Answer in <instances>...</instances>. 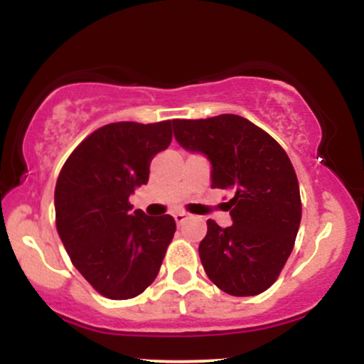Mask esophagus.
Returning <instances> with one entry per match:
<instances>
[{
  "label": "esophagus",
  "mask_w": 364,
  "mask_h": 364,
  "mask_svg": "<svg viewBox=\"0 0 364 364\" xmlns=\"http://www.w3.org/2000/svg\"><path fill=\"white\" fill-rule=\"evenodd\" d=\"M173 217H174V220H176L178 224H181L188 219V214H185V212H176V214H174Z\"/></svg>",
  "instance_id": "esophagus-1"
}]
</instances>
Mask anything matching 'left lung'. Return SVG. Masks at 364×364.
I'll return each mask as SVG.
<instances>
[{
  "mask_svg": "<svg viewBox=\"0 0 364 364\" xmlns=\"http://www.w3.org/2000/svg\"><path fill=\"white\" fill-rule=\"evenodd\" d=\"M174 139L210 162L212 188L235 193L232 225L207 220L198 246L212 282L231 296H255L277 281L301 223L299 185L289 157L272 136L236 114L174 119Z\"/></svg>",
  "mask_w": 364,
  "mask_h": 364,
  "instance_id": "1",
  "label": "left lung"
}]
</instances>
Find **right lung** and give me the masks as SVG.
I'll return each mask as SVG.
<instances>
[{"label": "right lung", "mask_w": 364, "mask_h": 364, "mask_svg": "<svg viewBox=\"0 0 364 364\" xmlns=\"http://www.w3.org/2000/svg\"><path fill=\"white\" fill-rule=\"evenodd\" d=\"M173 121H121L95 129L73 150L54 190L56 228L75 269L109 299H129L157 277L176 231L171 215L132 210L150 162L169 147Z\"/></svg>", "instance_id": "1"}]
</instances>
